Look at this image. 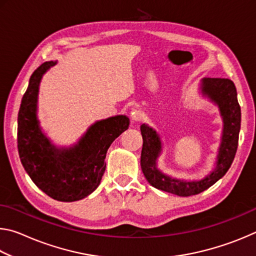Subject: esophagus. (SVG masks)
Returning <instances> with one entry per match:
<instances>
[{
    "label": "esophagus",
    "mask_w": 256,
    "mask_h": 256,
    "mask_svg": "<svg viewBox=\"0 0 256 256\" xmlns=\"http://www.w3.org/2000/svg\"><path fill=\"white\" fill-rule=\"evenodd\" d=\"M131 118H132L133 122H141L142 118H144V115H142L141 110H132V112H131Z\"/></svg>",
    "instance_id": "34e87169"
}]
</instances>
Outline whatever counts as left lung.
<instances>
[{
    "mask_svg": "<svg viewBox=\"0 0 256 256\" xmlns=\"http://www.w3.org/2000/svg\"><path fill=\"white\" fill-rule=\"evenodd\" d=\"M201 92L218 105L222 116L224 128L222 144L216 156V168L204 178L198 180H182L164 175L157 168V159L162 152V141L158 133L146 124L141 125L144 146L141 151V170L146 180L154 188L175 194L190 196L203 192L218 182L230 168L235 158L240 130V106L234 82L224 78H204L201 81Z\"/></svg>",
    "mask_w": 256,
    "mask_h": 256,
    "instance_id": "obj_1",
    "label": "left lung"
}]
</instances>
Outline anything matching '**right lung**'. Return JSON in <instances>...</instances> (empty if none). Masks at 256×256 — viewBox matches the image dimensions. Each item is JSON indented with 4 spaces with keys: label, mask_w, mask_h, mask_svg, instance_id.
I'll use <instances>...</instances> for the list:
<instances>
[{
    "label": "right lung",
    "mask_w": 256,
    "mask_h": 256,
    "mask_svg": "<svg viewBox=\"0 0 256 256\" xmlns=\"http://www.w3.org/2000/svg\"><path fill=\"white\" fill-rule=\"evenodd\" d=\"M55 60L42 63L30 76L18 114V150L21 164L37 188L62 202L79 201L100 184L105 158L112 141L128 130L125 115L98 120L70 148L50 144L40 128L37 102L42 76Z\"/></svg>",
    "instance_id": "right-lung-1"
}]
</instances>
